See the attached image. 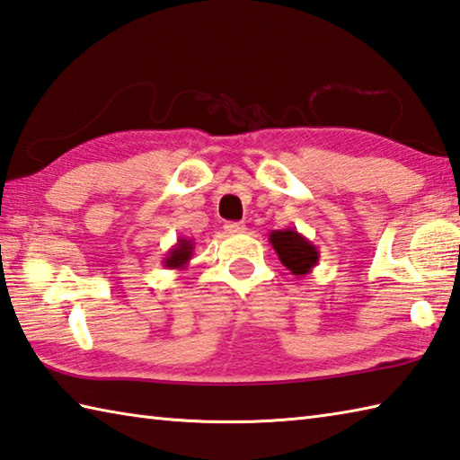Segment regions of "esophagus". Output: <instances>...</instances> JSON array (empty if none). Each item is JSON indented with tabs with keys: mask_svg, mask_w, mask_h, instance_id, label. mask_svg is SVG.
Returning <instances> with one entry per match:
<instances>
[{
	"mask_svg": "<svg viewBox=\"0 0 460 460\" xmlns=\"http://www.w3.org/2000/svg\"><path fill=\"white\" fill-rule=\"evenodd\" d=\"M245 231V223H235V221H229L225 223V233H229V235H237V233Z\"/></svg>",
	"mask_w": 460,
	"mask_h": 460,
	"instance_id": "1",
	"label": "esophagus"
}]
</instances>
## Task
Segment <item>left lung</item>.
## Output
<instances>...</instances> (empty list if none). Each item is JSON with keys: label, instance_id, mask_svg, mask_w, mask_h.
<instances>
[{"label": "left lung", "instance_id": "1", "mask_svg": "<svg viewBox=\"0 0 460 460\" xmlns=\"http://www.w3.org/2000/svg\"><path fill=\"white\" fill-rule=\"evenodd\" d=\"M279 261L289 269L293 275H307L319 263V249L295 229H277L269 233Z\"/></svg>", "mask_w": 460, "mask_h": 460}]
</instances>
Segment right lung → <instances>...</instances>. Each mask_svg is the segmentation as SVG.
Returning <instances> with one entry per match:
<instances>
[{
    "mask_svg": "<svg viewBox=\"0 0 460 460\" xmlns=\"http://www.w3.org/2000/svg\"><path fill=\"white\" fill-rule=\"evenodd\" d=\"M193 241L179 237L173 247H171L165 257H164V267L167 269H177V271H185V267L189 265V261L193 257Z\"/></svg>",
    "mask_w": 460,
    "mask_h": 460,
    "instance_id": "1",
    "label": "right lung"
}]
</instances>
